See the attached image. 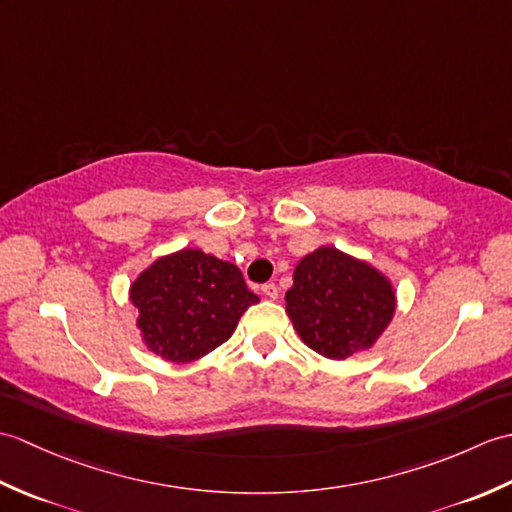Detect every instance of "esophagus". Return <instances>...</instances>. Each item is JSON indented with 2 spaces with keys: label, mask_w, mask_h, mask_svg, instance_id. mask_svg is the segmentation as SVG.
I'll list each match as a JSON object with an SVG mask.
<instances>
[{
  "label": "esophagus",
  "mask_w": 512,
  "mask_h": 512,
  "mask_svg": "<svg viewBox=\"0 0 512 512\" xmlns=\"http://www.w3.org/2000/svg\"><path fill=\"white\" fill-rule=\"evenodd\" d=\"M262 295L266 297V299H277L279 297V290H277V286L275 284H264L262 286Z\"/></svg>",
  "instance_id": "1"
}]
</instances>
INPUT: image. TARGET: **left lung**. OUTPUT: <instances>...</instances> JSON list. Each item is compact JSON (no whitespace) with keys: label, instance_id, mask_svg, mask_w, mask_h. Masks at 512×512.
Returning <instances> with one entry per match:
<instances>
[{"label":"left lung","instance_id":"1","mask_svg":"<svg viewBox=\"0 0 512 512\" xmlns=\"http://www.w3.org/2000/svg\"><path fill=\"white\" fill-rule=\"evenodd\" d=\"M286 312L301 341L332 361L372 347L396 312L391 281L334 246L306 255L286 292Z\"/></svg>","mask_w":512,"mask_h":512}]
</instances>
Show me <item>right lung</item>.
<instances>
[{
	"label": "right lung",
	"mask_w": 512,
	"mask_h": 512,
	"mask_svg": "<svg viewBox=\"0 0 512 512\" xmlns=\"http://www.w3.org/2000/svg\"><path fill=\"white\" fill-rule=\"evenodd\" d=\"M129 301L147 350L169 363H191L231 339L259 297L235 264L182 248L145 268L129 288Z\"/></svg>",
	"instance_id": "obj_1"
}]
</instances>
